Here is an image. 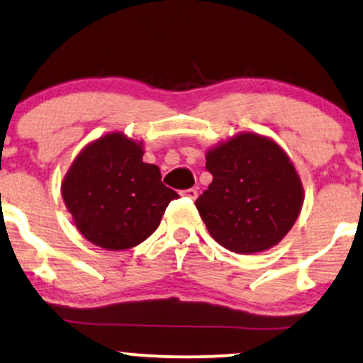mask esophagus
Masks as SVG:
<instances>
[{
	"mask_svg": "<svg viewBox=\"0 0 363 363\" xmlns=\"http://www.w3.org/2000/svg\"><path fill=\"white\" fill-rule=\"evenodd\" d=\"M183 195H186L189 199L195 200V199H197V195H199V190L197 189H186V190H183Z\"/></svg>",
	"mask_w": 363,
	"mask_h": 363,
	"instance_id": "obj_1",
	"label": "esophagus"
}]
</instances>
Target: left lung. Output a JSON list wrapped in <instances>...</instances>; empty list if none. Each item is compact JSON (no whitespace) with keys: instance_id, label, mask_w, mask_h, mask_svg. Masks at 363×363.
Returning <instances> with one entry per match:
<instances>
[{"instance_id":"8db88e82","label":"left lung","mask_w":363,"mask_h":363,"mask_svg":"<svg viewBox=\"0 0 363 363\" xmlns=\"http://www.w3.org/2000/svg\"><path fill=\"white\" fill-rule=\"evenodd\" d=\"M206 160L212 183L195 207L220 246L241 255L258 253L291 231L304 190L279 144L245 132L211 149Z\"/></svg>"}]
</instances>
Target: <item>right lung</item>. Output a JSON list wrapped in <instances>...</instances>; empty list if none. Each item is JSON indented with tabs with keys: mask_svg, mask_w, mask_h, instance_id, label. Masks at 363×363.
Returning <instances> with one entry per match:
<instances>
[{
	"mask_svg": "<svg viewBox=\"0 0 363 363\" xmlns=\"http://www.w3.org/2000/svg\"><path fill=\"white\" fill-rule=\"evenodd\" d=\"M143 146L121 132L106 134L79 152L62 182V199L76 228L93 245L127 250L156 231L178 194L161 182Z\"/></svg>",
	"mask_w": 363,
	"mask_h": 363,
	"instance_id": "right-lung-1",
	"label": "right lung"
}]
</instances>
